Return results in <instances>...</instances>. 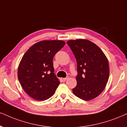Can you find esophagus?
<instances>
[{"label":"esophagus","mask_w":127,"mask_h":127,"mask_svg":"<svg viewBox=\"0 0 127 127\" xmlns=\"http://www.w3.org/2000/svg\"><path fill=\"white\" fill-rule=\"evenodd\" d=\"M68 78H69L68 76H67V77H66V78H61V79H62V81H66L67 79H68Z\"/></svg>","instance_id":"1"}]
</instances>
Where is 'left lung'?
I'll return each instance as SVG.
<instances>
[{
  "mask_svg": "<svg viewBox=\"0 0 127 127\" xmlns=\"http://www.w3.org/2000/svg\"><path fill=\"white\" fill-rule=\"evenodd\" d=\"M77 63V85L72 89L75 95L89 101L96 98L104 91L108 81V61L102 51L87 39L67 42Z\"/></svg>",
  "mask_w": 127,
  "mask_h": 127,
  "instance_id": "8db88e82",
  "label": "left lung"
}]
</instances>
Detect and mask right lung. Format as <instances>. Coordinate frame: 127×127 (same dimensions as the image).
I'll return each mask as SVG.
<instances>
[{"instance_id":"1","label":"right lung","mask_w":127,"mask_h":127,"mask_svg":"<svg viewBox=\"0 0 127 127\" xmlns=\"http://www.w3.org/2000/svg\"><path fill=\"white\" fill-rule=\"evenodd\" d=\"M65 45L63 40H42L26 52L18 67V77L26 93L38 101L54 94L60 84L54 73L53 58Z\"/></svg>"}]
</instances>
